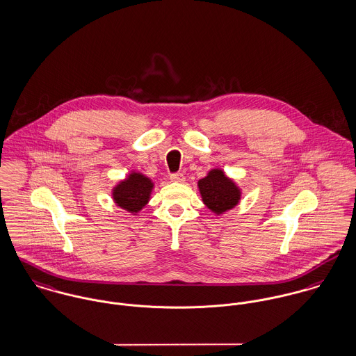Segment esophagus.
<instances>
[{"label":"esophagus","mask_w":356,"mask_h":356,"mask_svg":"<svg viewBox=\"0 0 356 356\" xmlns=\"http://www.w3.org/2000/svg\"><path fill=\"white\" fill-rule=\"evenodd\" d=\"M184 180H186V177L183 173H172L170 175V181H173V183H184Z\"/></svg>","instance_id":"obj_1"}]
</instances>
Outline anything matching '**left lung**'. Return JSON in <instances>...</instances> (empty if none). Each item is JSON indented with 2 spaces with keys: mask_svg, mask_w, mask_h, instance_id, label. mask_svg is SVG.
<instances>
[{
  "mask_svg": "<svg viewBox=\"0 0 356 356\" xmlns=\"http://www.w3.org/2000/svg\"><path fill=\"white\" fill-rule=\"evenodd\" d=\"M202 202L216 216L234 209L241 200V188L220 168L209 170L207 176L197 181Z\"/></svg>",
  "mask_w": 356,
  "mask_h": 356,
  "instance_id": "left-lung-1",
  "label": "left lung"
}]
</instances>
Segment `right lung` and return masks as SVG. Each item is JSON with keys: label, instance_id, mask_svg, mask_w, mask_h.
Returning a JSON list of instances; mask_svg holds the SVG:
<instances>
[{"label": "right lung", "instance_id": "obj_1", "mask_svg": "<svg viewBox=\"0 0 356 356\" xmlns=\"http://www.w3.org/2000/svg\"><path fill=\"white\" fill-rule=\"evenodd\" d=\"M154 183L143 173L131 170L126 179L120 180L111 191L112 199L118 207L137 216L149 203Z\"/></svg>", "mask_w": 356, "mask_h": 356}]
</instances>
